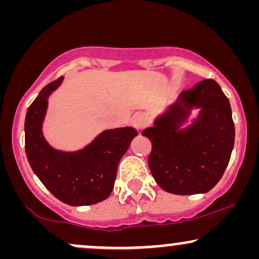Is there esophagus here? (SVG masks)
<instances>
[{
	"label": "esophagus",
	"instance_id": "esophagus-1",
	"mask_svg": "<svg viewBox=\"0 0 259 259\" xmlns=\"http://www.w3.org/2000/svg\"><path fill=\"white\" fill-rule=\"evenodd\" d=\"M132 123H133V126L135 127V129L141 130L150 124V119H148L147 115L144 114V113H138V114H135L133 117Z\"/></svg>",
	"mask_w": 259,
	"mask_h": 259
}]
</instances>
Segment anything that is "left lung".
Wrapping results in <instances>:
<instances>
[{
	"mask_svg": "<svg viewBox=\"0 0 259 259\" xmlns=\"http://www.w3.org/2000/svg\"><path fill=\"white\" fill-rule=\"evenodd\" d=\"M192 108H200V115L187 130H180ZM142 135L152 142L148 167L164 191L204 194L222 179L230 160L235 141L230 103L218 82L202 80L181 92Z\"/></svg>",
	"mask_w": 259,
	"mask_h": 259,
	"instance_id": "obj_1",
	"label": "left lung"
}]
</instances>
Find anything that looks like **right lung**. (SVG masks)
I'll return each instance as SVG.
<instances>
[{"label":"right lung","mask_w":259,"mask_h":259,"mask_svg":"<svg viewBox=\"0 0 259 259\" xmlns=\"http://www.w3.org/2000/svg\"><path fill=\"white\" fill-rule=\"evenodd\" d=\"M62 80L63 76L47 84L29 106L24 124L25 152L34 173L55 197L69 206H89L111 195L118 163L138 132L129 126L106 130L78 152L52 148L41 127L47 99Z\"/></svg>","instance_id":"right-lung-1"}]
</instances>
